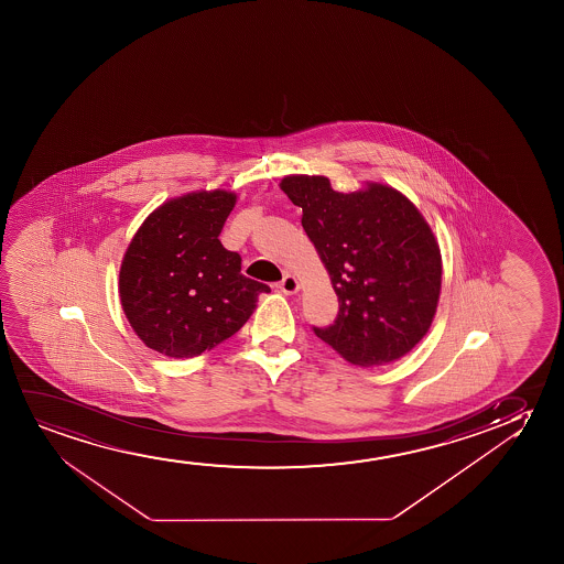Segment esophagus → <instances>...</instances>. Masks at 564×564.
Returning <instances> with one entry per match:
<instances>
[{"instance_id": "1", "label": "esophagus", "mask_w": 564, "mask_h": 564, "mask_svg": "<svg viewBox=\"0 0 564 564\" xmlns=\"http://www.w3.org/2000/svg\"><path fill=\"white\" fill-rule=\"evenodd\" d=\"M299 289H301V283H299V279L291 275V273H286L285 278L279 281V291L285 294H296L299 293Z\"/></svg>"}]
</instances>
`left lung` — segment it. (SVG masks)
Returning <instances> with one entry per match:
<instances>
[{"label":"left lung","mask_w":564,"mask_h":564,"mask_svg":"<svg viewBox=\"0 0 564 564\" xmlns=\"http://www.w3.org/2000/svg\"><path fill=\"white\" fill-rule=\"evenodd\" d=\"M281 191L302 208V227L339 299L319 339L347 362L371 368L409 355L432 327L441 250L420 209L393 186L368 181L333 191L324 175H285Z\"/></svg>","instance_id":"left-lung-1"}]
</instances>
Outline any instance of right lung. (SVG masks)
I'll return each instance as SVG.
<instances>
[{
  "mask_svg": "<svg viewBox=\"0 0 564 564\" xmlns=\"http://www.w3.org/2000/svg\"><path fill=\"white\" fill-rule=\"evenodd\" d=\"M237 204L224 188L163 202L134 232L119 270V299L139 339L160 355L193 358L247 324L270 286L240 273L217 239Z\"/></svg>",
  "mask_w": 564,
  "mask_h": 564,
  "instance_id": "right-lung-1",
  "label": "right lung"
}]
</instances>
